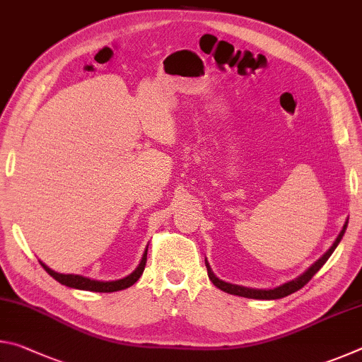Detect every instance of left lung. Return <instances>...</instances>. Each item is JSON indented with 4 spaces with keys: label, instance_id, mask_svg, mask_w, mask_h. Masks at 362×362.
Returning <instances> with one entry per match:
<instances>
[{
    "label": "left lung",
    "instance_id": "obj_1",
    "mask_svg": "<svg viewBox=\"0 0 362 362\" xmlns=\"http://www.w3.org/2000/svg\"><path fill=\"white\" fill-rule=\"evenodd\" d=\"M348 226V220L345 222V225H343L341 231L339 233V236H337V240L334 241L332 246H330L326 252H324L320 259H317L313 265H311L308 269H305V272L300 274V276H297L296 279L292 281H287V283L281 284V286H276L273 287V289H254V287H246V286H240V284H231V283H226V281H222L218 279L216 274H214V272L211 269V265L209 262L206 260V268H207V276H209V279L212 281V284L218 287L220 291H223L226 293H231V296H238V297H246V298H255V300H276V298H283V297H287L291 296V293H293L298 289H302V287L308 283V281L315 276V274L320 272L321 267L324 265L329 260V257L332 255L334 250L337 249V246H339V243L341 241L343 235H345V230Z\"/></svg>",
    "mask_w": 362,
    "mask_h": 362
}]
</instances>
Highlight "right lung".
Masks as SVG:
<instances>
[{"label":"right lung","instance_id":"1","mask_svg":"<svg viewBox=\"0 0 362 362\" xmlns=\"http://www.w3.org/2000/svg\"><path fill=\"white\" fill-rule=\"evenodd\" d=\"M146 252H148V246L145 247V252L142 255V260L137 265V268L134 269L131 274L121 278V279H115V281H97V279H90L88 276H81V274H64V273H57L54 269L49 268L45 263H41V267L46 269V272L51 274V276L59 281L60 284H64L66 287H73V289H79V291H90V292H116V291H122L131 287L134 283H137V279L142 276L144 269H145V263H146Z\"/></svg>","mask_w":362,"mask_h":362}]
</instances>
